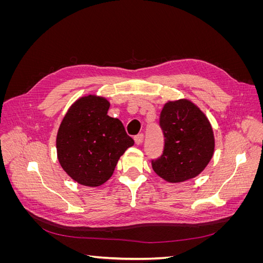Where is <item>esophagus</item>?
Listing matches in <instances>:
<instances>
[{"instance_id":"esophagus-1","label":"esophagus","mask_w":263,"mask_h":263,"mask_svg":"<svg viewBox=\"0 0 263 263\" xmlns=\"http://www.w3.org/2000/svg\"><path fill=\"white\" fill-rule=\"evenodd\" d=\"M134 139H135V142H136L137 145H140L142 140H144V134H138L137 136H135Z\"/></svg>"}]
</instances>
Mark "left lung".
<instances>
[{"instance_id":"obj_1","label":"left lung","mask_w":263,"mask_h":263,"mask_svg":"<svg viewBox=\"0 0 263 263\" xmlns=\"http://www.w3.org/2000/svg\"><path fill=\"white\" fill-rule=\"evenodd\" d=\"M160 126L164 149L151 162L154 171L170 183L197 177L214 155V133L208 117L186 99L168 101L161 110Z\"/></svg>"}]
</instances>
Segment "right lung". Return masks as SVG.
<instances>
[{
  "mask_svg": "<svg viewBox=\"0 0 263 263\" xmlns=\"http://www.w3.org/2000/svg\"><path fill=\"white\" fill-rule=\"evenodd\" d=\"M109 102L98 95H86L70 106L59 126L55 146L62 169L85 186L105 183L134 139L123 123L107 115Z\"/></svg>",
  "mask_w": 263,
  "mask_h": 263,
  "instance_id": "obj_1",
  "label": "right lung"
}]
</instances>
